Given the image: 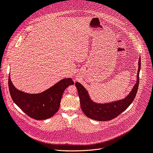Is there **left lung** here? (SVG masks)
Listing matches in <instances>:
<instances>
[{"label": "left lung", "instance_id": "1", "mask_svg": "<svg viewBox=\"0 0 153 153\" xmlns=\"http://www.w3.org/2000/svg\"><path fill=\"white\" fill-rule=\"evenodd\" d=\"M141 69V57L139 59L137 80L129 94L121 100L110 102L99 103L93 101L84 86L78 82L75 85L78 91L81 107L84 114L89 118L98 121H107L117 117L127 109L134 101L138 89L139 72Z\"/></svg>", "mask_w": 153, "mask_h": 153}]
</instances>
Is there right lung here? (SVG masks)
I'll return each mask as SVG.
<instances>
[{
  "mask_svg": "<svg viewBox=\"0 0 153 153\" xmlns=\"http://www.w3.org/2000/svg\"><path fill=\"white\" fill-rule=\"evenodd\" d=\"M74 84L72 78H65L52 87L38 94H29L17 89L9 76V88L13 101L29 117L44 120L57 112L65 89Z\"/></svg>",
  "mask_w": 153,
  "mask_h": 153,
  "instance_id": "1",
  "label": "right lung"
}]
</instances>
